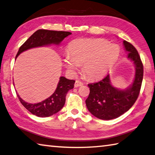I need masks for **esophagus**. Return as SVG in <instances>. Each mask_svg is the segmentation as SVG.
<instances>
[{
  "label": "esophagus",
  "instance_id": "obj_1",
  "mask_svg": "<svg viewBox=\"0 0 155 155\" xmlns=\"http://www.w3.org/2000/svg\"><path fill=\"white\" fill-rule=\"evenodd\" d=\"M83 85V83L81 82V81H78L77 80L75 81V83H74V87H80V86H82Z\"/></svg>",
  "mask_w": 155,
  "mask_h": 155
}]
</instances>
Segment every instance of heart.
<instances>
[{
    "instance_id": "b5f03b06",
    "label": "heart",
    "mask_w": 155,
    "mask_h": 155,
    "mask_svg": "<svg viewBox=\"0 0 155 155\" xmlns=\"http://www.w3.org/2000/svg\"><path fill=\"white\" fill-rule=\"evenodd\" d=\"M68 55L64 64L70 72H74L78 65L91 79H97L108 73L120 55V47L110 44L104 39H75L68 45Z\"/></svg>"
}]
</instances>
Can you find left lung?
I'll return each mask as SVG.
<instances>
[{"mask_svg": "<svg viewBox=\"0 0 155 155\" xmlns=\"http://www.w3.org/2000/svg\"><path fill=\"white\" fill-rule=\"evenodd\" d=\"M123 45L136 68L132 85L125 89H117L111 85L109 74L99 82L88 84L90 93L85 100L87 108L100 119L110 120L120 117L131 108L138 97L144 74L143 64L138 52L131 43L123 41Z\"/></svg>", "mask_w": 155, "mask_h": 155, "instance_id": "1", "label": "left lung"}]
</instances>
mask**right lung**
I'll list each match as a JSON object with an SVG mask.
<instances>
[{
	"label": "right lung",
	"mask_w": 155,
	"mask_h": 155,
	"mask_svg": "<svg viewBox=\"0 0 155 155\" xmlns=\"http://www.w3.org/2000/svg\"><path fill=\"white\" fill-rule=\"evenodd\" d=\"M71 34L64 31L38 30L19 47L15 59L21 53L28 49L51 44L59 45ZM74 80H69L64 77H61L55 92L46 100L37 104L27 103L19 97L18 93L17 95L21 104L32 114L39 117H47L57 113L63 108L65 104L67 93L74 88Z\"/></svg>",
	"instance_id": "1"
}]
</instances>
